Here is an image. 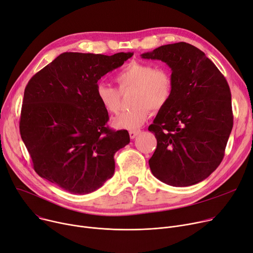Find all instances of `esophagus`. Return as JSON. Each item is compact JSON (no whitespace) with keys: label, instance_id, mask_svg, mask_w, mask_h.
<instances>
[{"label":"esophagus","instance_id":"esophagus-1","mask_svg":"<svg viewBox=\"0 0 253 253\" xmlns=\"http://www.w3.org/2000/svg\"><path fill=\"white\" fill-rule=\"evenodd\" d=\"M140 132H141L140 129H131V130H129V137H130V139H135L137 137V135H139Z\"/></svg>","mask_w":253,"mask_h":253}]
</instances>
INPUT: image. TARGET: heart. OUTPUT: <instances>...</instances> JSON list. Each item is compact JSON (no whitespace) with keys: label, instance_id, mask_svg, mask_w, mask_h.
Returning a JSON list of instances; mask_svg holds the SVG:
<instances>
[{"label":"heart","instance_id":"b5f03b06","mask_svg":"<svg viewBox=\"0 0 253 253\" xmlns=\"http://www.w3.org/2000/svg\"><path fill=\"white\" fill-rule=\"evenodd\" d=\"M114 81L121 91L133 88L129 109L115 116L112 121L116 128L136 129L140 127L150 115V108H162L170 98L172 80L168 69L152 64L131 61L118 71ZM96 97L103 108L114 113L120 108L121 95L115 87L106 83H98Z\"/></svg>","mask_w":253,"mask_h":253}]
</instances>
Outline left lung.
Wrapping results in <instances>:
<instances>
[{"label": "left lung", "mask_w": 253, "mask_h": 253, "mask_svg": "<svg viewBox=\"0 0 253 253\" xmlns=\"http://www.w3.org/2000/svg\"><path fill=\"white\" fill-rule=\"evenodd\" d=\"M141 57L167 63L172 80L169 100L148 127L157 140L150 169L173 187L202 182L224 158L233 127L229 84L211 59L184 42Z\"/></svg>", "instance_id": "left-lung-1"}]
</instances>
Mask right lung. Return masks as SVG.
Returning <instances> with one entry per match:
<instances>
[{"label": "right lung", "mask_w": 253, "mask_h": 253, "mask_svg": "<svg viewBox=\"0 0 253 253\" xmlns=\"http://www.w3.org/2000/svg\"><path fill=\"white\" fill-rule=\"evenodd\" d=\"M132 55L66 52L28 82L19 128L42 179L71 194H87L112 177L114 154L129 143V135L106 126L108 112L96 85Z\"/></svg>", "instance_id": "right-lung-1"}]
</instances>
